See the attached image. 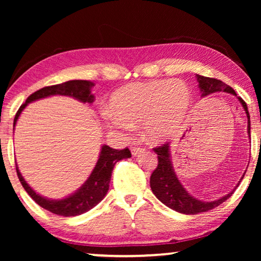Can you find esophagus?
Wrapping results in <instances>:
<instances>
[{
    "instance_id": "1",
    "label": "esophagus",
    "mask_w": 261,
    "mask_h": 261,
    "mask_svg": "<svg viewBox=\"0 0 261 261\" xmlns=\"http://www.w3.org/2000/svg\"><path fill=\"white\" fill-rule=\"evenodd\" d=\"M145 151L144 148H141V147H131V153H132V155H137V154H139V153H143Z\"/></svg>"
}]
</instances>
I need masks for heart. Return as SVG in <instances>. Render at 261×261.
Segmentation results:
<instances>
[{
    "mask_svg": "<svg viewBox=\"0 0 261 261\" xmlns=\"http://www.w3.org/2000/svg\"><path fill=\"white\" fill-rule=\"evenodd\" d=\"M191 101V90L179 79L129 84L113 93L109 103L112 114L105 115V123L121 135L143 124L148 140L162 143L183 126Z\"/></svg>",
    "mask_w": 261,
    "mask_h": 261,
    "instance_id": "obj_1",
    "label": "heart"
}]
</instances>
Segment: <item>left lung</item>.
I'll use <instances>...</instances> for the list:
<instances>
[{
	"instance_id": "8db88e82",
	"label": "left lung",
	"mask_w": 261,
	"mask_h": 261,
	"mask_svg": "<svg viewBox=\"0 0 261 261\" xmlns=\"http://www.w3.org/2000/svg\"><path fill=\"white\" fill-rule=\"evenodd\" d=\"M196 77L197 82L199 83L201 96L210 95L212 93H215V92L221 91L236 95L235 91H233L230 86H228L227 84L219 81V79L204 77L200 76V74H196ZM238 100H240V102L242 103L243 108L245 109L247 116V132H249L250 136L251 123L250 114L247 112V106L245 103V101L242 98H238ZM153 151L158 154V166L155 168V170H154L151 175V179H149L152 191L162 204H165L166 206L169 207V208L176 212H179V213L182 214L194 215L198 213H204V212L214 208V207L219 206L222 204V202L226 201L228 198H230L236 188L240 185V183H238L237 187L233 189L231 192H229L227 196L220 198L218 200H198L197 198H193L191 194L184 189L183 185L180 184L178 180L177 176H176L174 167L171 165L169 144H163L161 146L153 148ZM243 177H244V175H243Z\"/></svg>"
}]
</instances>
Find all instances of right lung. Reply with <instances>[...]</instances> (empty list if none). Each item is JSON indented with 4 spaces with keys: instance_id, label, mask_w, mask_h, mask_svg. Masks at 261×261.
<instances>
[{
    "instance_id": "1",
    "label": "right lung",
    "mask_w": 261,
    "mask_h": 261,
    "mask_svg": "<svg viewBox=\"0 0 261 261\" xmlns=\"http://www.w3.org/2000/svg\"><path fill=\"white\" fill-rule=\"evenodd\" d=\"M93 86L94 84L90 81H69L59 84V85L46 86L41 90L34 92L26 99L25 103L21 105L18 112H17L14 120V127L20 113L23 112V109L28 106V103L32 102V101L40 100L50 95H67L72 96V98L82 101L84 103H92L94 101V95L91 93V88ZM130 156L131 152L127 147L120 151V149H114L107 146V145H103L102 148H101L99 160L96 162L90 177L73 194L61 200L47 199V198L38 194L26 183L18 167H17V163L16 170L25 191L30 194V197L39 206L61 216H76L92 210L103 199V197L107 194L109 190L110 177H112L114 166L122 159H127Z\"/></svg>"
}]
</instances>
